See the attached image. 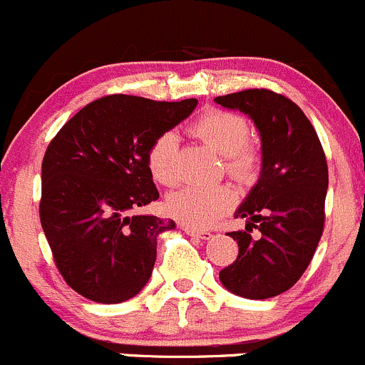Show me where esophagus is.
I'll use <instances>...</instances> for the list:
<instances>
[{"instance_id":"1","label":"esophagus","mask_w":365,"mask_h":365,"mask_svg":"<svg viewBox=\"0 0 365 365\" xmlns=\"http://www.w3.org/2000/svg\"><path fill=\"white\" fill-rule=\"evenodd\" d=\"M182 230L187 234V236H197L200 237V240H209V237H212V234L209 232V230L193 229V227H187V225H182Z\"/></svg>"}]
</instances>
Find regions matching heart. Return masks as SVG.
Segmentation results:
<instances>
[{
    "label": "heart",
    "mask_w": 365,
    "mask_h": 365,
    "mask_svg": "<svg viewBox=\"0 0 365 365\" xmlns=\"http://www.w3.org/2000/svg\"><path fill=\"white\" fill-rule=\"evenodd\" d=\"M191 133L225 158V170L240 182L254 181L259 172V153L248 143L250 125L247 118L232 111L211 110L191 124ZM179 140L172 131L158 136L147 153V165L156 182L172 186L178 182ZM236 202L229 186H186L167 198V209L174 218L193 229L212 225L230 211Z\"/></svg>",
    "instance_id": "1"
}]
</instances>
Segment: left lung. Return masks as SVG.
Wrapping results in <instances>:
<instances>
[{
    "mask_svg": "<svg viewBox=\"0 0 365 365\" xmlns=\"http://www.w3.org/2000/svg\"><path fill=\"white\" fill-rule=\"evenodd\" d=\"M215 101L254 120L262 153L261 178L236 211L247 227L229 232L240 252L220 280L237 297L264 300L291 289L312 261L324 225L327 158L310 120L287 97L250 88ZM252 226L259 240L250 236Z\"/></svg>",
    "mask_w": 365,
    "mask_h": 365,
    "instance_id": "obj_1",
    "label": "left lung"
}]
</instances>
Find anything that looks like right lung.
<instances>
[{
	"label": "right lung",
	"instance_id": "1",
	"mask_svg": "<svg viewBox=\"0 0 365 365\" xmlns=\"http://www.w3.org/2000/svg\"><path fill=\"white\" fill-rule=\"evenodd\" d=\"M195 106L113 93L86 104L48 145L41 223L60 275L81 297L120 304L149 282L158 236L175 223L133 212L160 198L147 153Z\"/></svg>",
	"mask_w": 365,
	"mask_h": 365
}]
</instances>
